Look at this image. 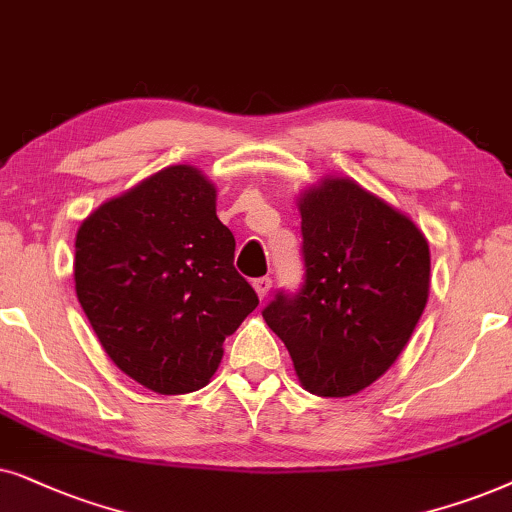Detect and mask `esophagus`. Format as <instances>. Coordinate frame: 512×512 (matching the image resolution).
I'll return each mask as SVG.
<instances>
[{"label":"esophagus","mask_w":512,"mask_h":512,"mask_svg":"<svg viewBox=\"0 0 512 512\" xmlns=\"http://www.w3.org/2000/svg\"><path fill=\"white\" fill-rule=\"evenodd\" d=\"M252 288H255V292H257V297L260 299H264L269 295V290H271V278H255V281H252Z\"/></svg>","instance_id":"34e87169"}]
</instances>
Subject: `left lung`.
Masks as SVG:
<instances>
[{
	"label": "left lung",
	"instance_id": "8db88e82",
	"mask_svg": "<svg viewBox=\"0 0 512 512\" xmlns=\"http://www.w3.org/2000/svg\"><path fill=\"white\" fill-rule=\"evenodd\" d=\"M304 285L262 311L297 379L323 398L356 395L386 374L428 302L431 252L417 224L351 177L299 194Z\"/></svg>",
	"mask_w": 512,
	"mask_h": 512
}]
</instances>
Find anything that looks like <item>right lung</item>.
Returning <instances> with one entry per match:
<instances>
[{
    "instance_id": "add662e5",
    "label": "right lung",
    "mask_w": 512,
    "mask_h": 512,
    "mask_svg": "<svg viewBox=\"0 0 512 512\" xmlns=\"http://www.w3.org/2000/svg\"><path fill=\"white\" fill-rule=\"evenodd\" d=\"M196 166H168L102 203L74 241V288L102 349L149 391H199L260 304Z\"/></svg>"
}]
</instances>
